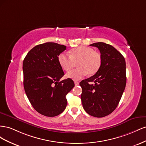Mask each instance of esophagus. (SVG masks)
Instances as JSON below:
<instances>
[{
	"instance_id": "1",
	"label": "esophagus",
	"mask_w": 146,
	"mask_h": 146,
	"mask_svg": "<svg viewBox=\"0 0 146 146\" xmlns=\"http://www.w3.org/2000/svg\"><path fill=\"white\" fill-rule=\"evenodd\" d=\"M74 83H75V85H76V86H77V85H79V83L78 82H77V81H75Z\"/></svg>"
}]
</instances>
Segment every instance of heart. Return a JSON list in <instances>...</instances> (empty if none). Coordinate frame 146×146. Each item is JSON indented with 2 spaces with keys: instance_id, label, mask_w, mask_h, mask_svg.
I'll return each mask as SVG.
<instances>
[{
  "instance_id": "b5f03b06",
  "label": "heart",
  "mask_w": 146,
  "mask_h": 146,
  "mask_svg": "<svg viewBox=\"0 0 146 146\" xmlns=\"http://www.w3.org/2000/svg\"><path fill=\"white\" fill-rule=\"evenodd\" d=\"M61 67L66 71L72 69L76 63L78 68L70 70L66 74V77L80 80L88 74L94 75L98 71L102 65V56L99 52L87 46H80L75 48L70 52V55L67 53H61L58 56Z\"/></svg>"
}]
</instances>
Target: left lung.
Masks as SVG:
<instances>
[{"label": "left lung", "instance_id": "obj_1", "mask_svg": "<svg viewBox=\"0 0 146 146\" xmlns=\"http://www.w3.org/2000/svg\"><path fill=\"white\" fill-rule=\"evenodd\" d=\"M100 50L102 65L92 77L80 83L83 107L90 115L102 117L116 108L126 85L124 57L112 46L102 42L90 44ZM94 82V84H90Z\"/></svg>", "mask_w": 146, "mask_h": 146}]
</instances>
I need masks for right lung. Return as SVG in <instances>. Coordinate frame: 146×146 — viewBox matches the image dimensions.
Segmentation results:
<instances>
[{
    "instance_id": "1",
    "label": "right lung",
    "mask_w": 146,
    "mask_h": 146,
    "mask_svg": "<svg viewBox=\"0 0 146 146\" xmlns=\"http://www.w3.org/2000/svg\"><path fill=\"white\" fill-rule=\"evenodd\" d=\"M66 46L46 42L32 48L25 57L24 87L34 109L42 115L54 117L67 105L66 96L75 86L69 78L60 81L64 74L58 56Z\"/></svg>"
}]
</instances>
